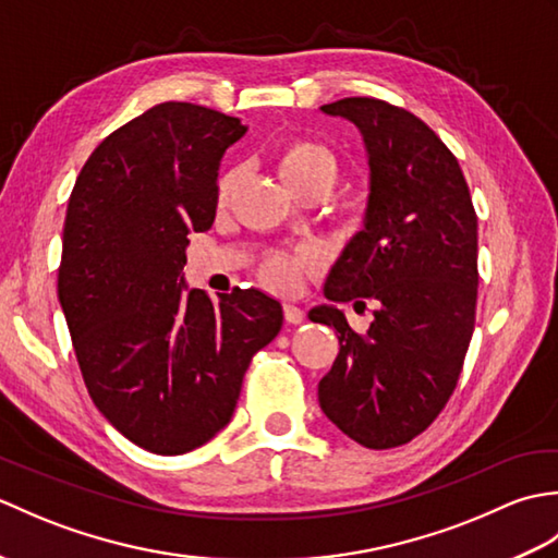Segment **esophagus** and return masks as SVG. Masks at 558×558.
<instances>
[{"label": "esophagus", "instance_id": "esophagus-1", "mask_svg": "<svg viewBox=\"0 0 558 558\" xmlns=\"http://www.w3.org/2000/svg\"><path fill=\"white\" fill-rule=\"evenodd\" d=\"M282 316H286V322L292 324V326H298V324L304 322V312L300 310V306H294V304L282 306Z\"/></svg>", "mask_w": 558, "mask_h": 558}]
</instances>
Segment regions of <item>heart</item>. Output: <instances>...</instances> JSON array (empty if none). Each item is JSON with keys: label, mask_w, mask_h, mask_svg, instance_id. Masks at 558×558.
Segmentation results:
<instances>
[{"label": "heart", "mask_w": 558, "mask_h": 558, "mask_svg": "<svg viewBox=\"0 0 558 558\" xmlns=\"http://www.w3.org/2000/svg\"><path fill=\"white\" fill-rule=\"evenodd\" d=\"M276 165L294 194L304 192L310 186H324L330 192V186L338 180V160L326 146L316 144L312 138H288L276 153ZM236 184V172H225L218 180V204L228 201L230 192ZM314 266L312 254L294 252V254H270L258 266V278L266 288L276 292H294L300 286V278Z\"/></svg>", "instance_id": "obj_1"}]
</instances>
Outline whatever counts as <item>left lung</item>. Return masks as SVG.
I'll list each match as a JSON object with an SVG mask.
<instances>
[{"label":"left lung","instance_id":"1","mask_svg":"<svg viewBox=\"0 0 558 558\" xmlns=\"http://www.w3.org/2000/svg\"><path fill=\"white\" fill-rule=\"evenodd\" d=\"M360 129L369 158L364 230L330 268L314 324L340 352L318 381V405L342 434L384 450L412 441L453 396L477 304V216L453 153L420 117L376 98L322 108ZM369 301L360 337L337 310Z\"/></svg>","mask_w":558,"mask_h":558}]
</instances>
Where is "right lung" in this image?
I'll list each match as a JSON object with an SVG mask.
<instances>
[{
	"mask_svg": "<svg viewBox=\"0 0 558 558\" xmlns=\"http://www.w3.org/2000/svg\"><path fill=\"white\" fill-rule=\"evenodd\" d=\"M246 126L160 102L90 153L69 196L57 294L83 381L117 432L158 456L210 441L232 420L282 306L234 288L186 290L189 232L216 220L220 160Z\"/></svg>",
	"mask_w": 558,
	"mask_h": 558,
	"instance_id": "right-lung-1",
	"label": "right lung"
}]
</instances>
